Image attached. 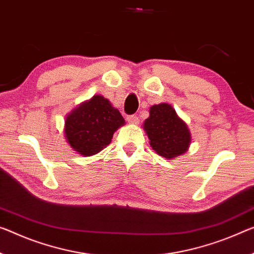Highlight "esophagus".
<instances>
[{
  "label": "esophagus",
  "instance_id": "obj_1",
  "mask_svg": "<svg viewBox=\"0 0 254 254\" xmlns=\"http://www.w3.org/2000/svg\"><path fill=\"white\" fill-rule=\"evenodd\" d=\"M127 122L129 123V124L136 125V124H138V123H139V119H138V117H137V116L131 115V116H128V117H127Z\"/></svg>",
  "mask_w": 254,
  "mask_h": 254
}]
</instances>
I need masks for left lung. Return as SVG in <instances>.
<instances>
[{
  "label": "left lung",
  "mask_w": 254,
  "mask_h": 254,
  "mask_svg": "<svg viewBox=\"0 0 254 254\" xmlns=\"http://www.w3.org/2000/svg\"><path fill=\"white\" fill-rule=\"evenodd\" d=\"M143 128L152 149L167 159L185 153L192 140L187 125L168 103L152 105L150 117L145 119Z\"/></svg>",
  "instance_id": "left-lung-1"
}]
</instances>
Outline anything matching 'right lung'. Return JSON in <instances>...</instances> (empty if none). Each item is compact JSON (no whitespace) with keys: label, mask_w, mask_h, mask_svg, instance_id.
Wrapping results in <instances>:
<instances>
[{"label":"right lung","mask_w":254,"mask_h":254,"mask_svg":"<svg viewBox=\"0 0 254 254\" xmlns=\"http://www.w3.org/2000/svg\"><path fill=\"white\" fill-rule=\"evenodd\" d=\"M124 125L118 109L102 95H94L65 117L64 135L73 151L89 157L109 145L114 132Z\"/></svg>","instance_id":"add662e5"}]
</instances>
